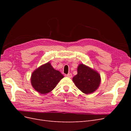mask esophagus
<instances>
[{
  "label": "esophagus",
  "instance_id": "34e87169",
  "mask_svg": "<svg viewBox=\"0 0 131 131\" xmlns=\"http://www.w3.org/2000/svg\"><path fill=\"white\" fill-rule=\"evenodd\" d=\"M66 77L70 78L72 77V74H71V73H69V74H68L67 75H66Z\"/></svg>",
  "mask_w": 131,
  "mask_h": 131
}]
</instances>
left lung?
Instances as JSON below:
<instances>
[{"mask_svg": "<svg viewBox=\"0 0 131 131\" xmlns=\"http://www.w3.org/2000/svg\"><path fill=\"white\" fill-rule=\"evenodd\" d=\"M73 81L83 93L90 94L98 89L101 77L95 70L81 64L78 68V74L73 77Z\"/></svg>", "mask_w": 131, "mask_h": 131, "instance_id": "1", "label": "left lung"}]
</instances>
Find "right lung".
I'll use <instances>...</instances> for the list:
<instances>
[{
	"instance_id": "add662e5",
	"label": "right lung",
	"mask_w": 131,
	"mask_h": 131,
	"mask_svg": "<svg viewBox=\"0 0 131 131\" xmlns=\"http://www.w3.org/2000/svg\"><path fill=\"white\" fill-rule=\"evenodd\" d=\"M64 76L53 69L49 62L35 70L31 77L33 88L41 94L51 92Z\"/></svg>"
}]
</instances>
